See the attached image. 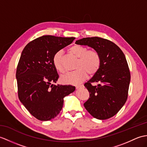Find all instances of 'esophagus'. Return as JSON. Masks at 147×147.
Segmentation results:
<instances>
[{"instance_id": "1", "label": "esophagus", "mask_w": 147, "mask_h": 147, "mask_svg": "<svg viewBox=\"0 0 147 147\" xmlns=\"http://www.w3.org/2000/svg\"><path fill=\"white\" fill-rule=\"evenodd\" d=\"M83 86V85H77V86H76V89H79V88H82Z\"/></svg>"}]
</instances>
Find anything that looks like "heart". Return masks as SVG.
I'll list each match as a JSON object with an SVG mask.
<instances>
[{
	"mask_svg": "<svg viewBox=\"0 0 147 147\" xmlns=\"http://www.w3.org/2000/svg\"><path fill=\"white\" fill-rule=\"evenodd\" d=\"M69 52L78 58L75 69L71 73L63 74L61 81L64 84H77L84 81L88 76H93L100 70L101 65V57L96 50H88L87 47L76 44L69 49ZM53 64L60 73L65 71L64 58L62 51H58L53 56Z\"/></svg>",
	"mask_w": 147,
	"mask_h": 147,
	"instance_id": "obj_1",
	"label": "heart"
}]
</instances>
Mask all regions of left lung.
<instances>
[{
  "label": "left lung",
  "instance_id": "obj_1",
  "mask_svg": "<svg viewBox=\"0 0 147 147\" xmlns=\"http://www.w3.org/2000/svg\"><path fill=\"white\" fill-rule=\"evenodd\" d=\"M76 43L93 47L101 57L100 70L84 84L90 97L84 107L98 120L110 118L120 111L128 98L131 76L125 54L117 44L101 37H85ZM94 82H98V86H93Z\"/></svg>",
  "mask_w": 147,
  "mask_h": 147
}]
</instances>
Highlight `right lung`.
<instances>
[{"instance_id":"right-lung-1","label":"right lung","mask_w":147,"mask_h":147,"mask_svg":"<svg viewBox=\"0 0 147 147\" xmlns=\"http://www.w3.org/2000/svg\"><path fill=\"white\" fill-rule=\"evenodd\" d=\"M74 39L43 36L29 42L22 51L16 69L18 97L37 120L55 118L62 110L64 98L75 90L71 85L52 84L59 78L53 64L54 54Z\"/></svg>"}]
</instances>
